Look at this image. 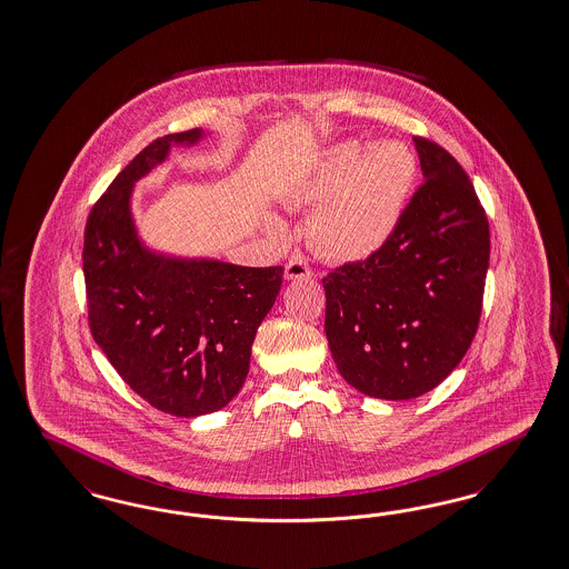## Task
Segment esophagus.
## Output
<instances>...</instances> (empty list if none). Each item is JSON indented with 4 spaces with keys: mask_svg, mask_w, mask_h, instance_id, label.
<instances>
[{
    "mask_svg": "<svg viewBox=\"0 0 569 569\" xmlns=\"http://www.w3.org/2000/svg\"><path fill=\"white\" fill-rule=\"evenodd\" d=\"M313 274L311 271V267L307 264V262H302V260H290L288 264H286V279H309Z\"/></svg>",
    "mask_w": 569,
    "mask_h": 569,
    "instance_id": "34e87169",
    "label": "esophagus"
}]
</instances>
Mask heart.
I'll list each match as a JSON object with an SVG mask.
<instances>
[{
    "instance_id": "1",
    "label": "heart",
    "mask_w": 569,
    "mask_h": 569,
    "mask_svg": "<svg viewBox=\"0 0 569 569\" xmlns=\"http://www.w3.org/2000/svg\"><path fill=\"white\" fill-rule=\"evenodd\" d=\"M417 180V159L402 139L366 146L345 139L328 148L288 197L292 207H316L307 234L316 250L341 262H362L386 248L402 222ZM281 237L286 227L269 218Z\"/></svg>"
}]
</instances>
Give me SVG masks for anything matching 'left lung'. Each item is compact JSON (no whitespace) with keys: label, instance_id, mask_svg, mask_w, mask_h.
<instances>
[{"label":"left lung","instance_id":"1","mask_svg":"<svg viewBox=\"0 0 569 569\" xmlns=\"http://www.w3.org/2000/svg\"><path fill=\"white\" fill-rule=\"evenodd\" d=\"M426 182L383 250L321 279L326 339L342 379L370 398L440 386L477 335L489 222L475 186L438 143L412 137Z\"/></svg>","mask_w":569,"mask_h":569}]
</instances>
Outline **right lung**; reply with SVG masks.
<instances>
[{"label":"right lung","mask_w":569,"mask_h":569,"mask_svg":"<svg viewBox=\"0 0 569 569\" xmlns=\"http://www.w3.org/2000/svg\"><path fill=\"white\" fill-rule=\"evenodd\" d=\"M201 129L159 137L92 204L82 269L92 339L122 381L154 409L199 417L227 407L246 383L251 342L281 290V267H239L150 250L137 234V180L194 146Z\"/></svg>","instance_id":"right-lung-1"}]
</instances>
